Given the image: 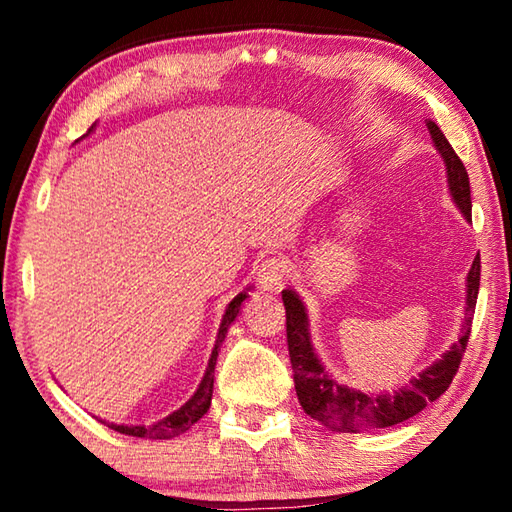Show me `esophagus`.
Wrapping results in <instances>:
<instances>
[{
    "instance_id": "esophagus-1",
    "label": "esophagus",
    "mask_w": 512,
    "mask_h": 512,
    "mask_svg": "<svg viewBox=\"0 0 512 512\" xmlns=\"http://www.w3.org/2000/svg\"><path fill=\"white\" fill-rule=\"evenodd\" d=\"M257 277H259V284H262L264 290L279 292L288 281V264L281 257H268L262 264H259Z\"/></svg>"
}]
</instances>
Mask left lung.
<instances>
[{
	"mask_svg": "<svg viewBox=\"0 0 512 512\" xmlns=\"http://www.w3.org/2000/svg\"><path fill=\"white\" fill-rule=\"evenodd\" d=\"M433 143L447 162L449 187L455 204L460 206L466 220H471V184L469 173H466L464 162L455 154L449 145L447 136L440 132V127L429 121L427 123ZM480 255L469 270V297H466V317L464 330L458 343L444 354L438 363L413 378L409 385L394 391V394H363V391L350 389L347 385H339L325 374L323 365L314 354L308 336V317L297 292L284 290L281 299L286 306V339L292 372H295V389L303 411L310 418L319 420L332 431L343 433H363L374 429L394 427V424L405 422L416 416L424 407L440 398L449 389L453 376L458 374L462 356L466 352V343L471 336V323L477 303V290H480Z\"/></svg>",
	"mask_w": 512,
	"mask_h": 512,
	"instance_id": "8db88e82",
	"label": "left lung"
}]
</instances>
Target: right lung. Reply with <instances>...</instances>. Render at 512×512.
Masks as SVG:
<instances>
[{"label": "right lung", "mask_w": 512, "mask_h": 512, "mask_svg": "<svg viewBox=\"0 0 512 512\" xmlns=\"http://www.w3.org/2000/svg\"><path fill=\"white\" fill-rule=\"evenodd\" d=\"M246 299V292H239V295L228 303L226 314L222 319L220 325V332H217V341L215 347L211 352L209 358V367H206V374L202 378V383L198 387V391L191 396V400L187 405H182L178 411H173L171 416L162 418L156 424H143V427H123V424H112V429L118 433H125V436H136V438H149V440H169V438H176L180 433H184L187 429H191V424L198 422L206 411L211 407V396H213V374H215V363H217V350H220V345L226 336L228 325H231L237 317L239 306H242V301Z\"/></svg>", "instance_id": "obj_1"}]
</instances>
